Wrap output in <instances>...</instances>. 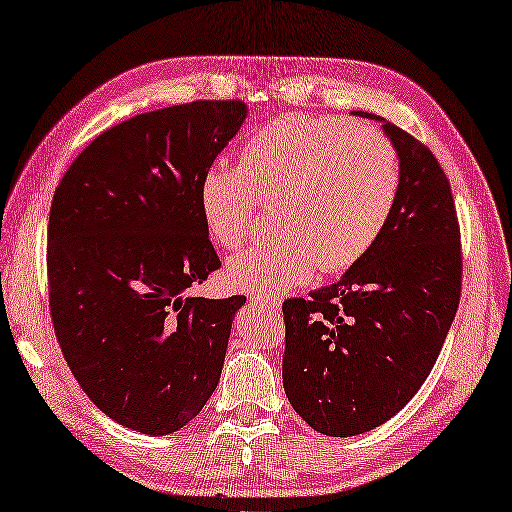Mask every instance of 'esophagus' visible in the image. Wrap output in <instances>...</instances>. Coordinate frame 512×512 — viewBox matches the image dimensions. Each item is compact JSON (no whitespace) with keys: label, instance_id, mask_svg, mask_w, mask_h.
Segmentation results:
<instances>
[{"label":"esophagus","instance_id":"34e87169","mask_svg":"<svg viewBox=\"0 0 512 512\" xmlns=\"http://www.w3.org/2000/svg\"><path fill=\"white\" fill-rule=\"evenodd\" d=\"M249 301H252V305L267 307V310H272V312L281 310V298H276V296H252Z\"/></svg>","mask_w":512,"mask_h":512}]
</instances>
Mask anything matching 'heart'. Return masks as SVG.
<instances>
[{
    "mask_svg": "<svg viewBox=\"0 0 512 512\" xmlns=\"http://www.w3.org/2000/svg\"><path fill=\"white\" fill-rule=\"evenodd\" d=\"M399 156L390 138L339 118L289 115L260 127L240 167L216 162L198 185L202 223L236 249L252 231L256 202L278 234L229 258L225 281L252 294H281L361 260L397 205Z\"/></svg>",
    "mask_w": 512,
    "mask_h": 512,
    "instance_id": "1",
    "label": "heart"
}]
</instances>
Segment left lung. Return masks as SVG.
Here are the masks:
<instances>
[{"label":"left lung","mask_w":512,"mask_h":512,"mask_svg":"<svg viewBox=\"0 0 512 512\" xmlns=\"http://www.w3.org/2000/svg\"><path fill=\"white\" fill-rule=\"evenodd\" d=\"M399 156L388 225L361 260L310 301L289 298L283 385L307 426L354 437L392 419L428 379L461 294L450 182L428 147L374 113Z\"/></svg>","instance_id":"left-lung-1"}]
</instances>
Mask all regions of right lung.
Masks as SVG:
<instances>
[{
	"mask_svg": "<svg viewBox=\"0 0 512 512\" xmlns=\"http://www.w3.org/2000/svg\"><path fill=\"white\" fill-rule=\"evenodd\" d=\"M243 102L140 113L95 138L55 189L48 305L73 376L106 417L160 437L205 408L245 296L189 289L220 267L198 207L202 173Z\"/></svg>",
	"mask_w": 512,
	"mask_h": 512,
	"instance_id": "add662e5",
	"label": "right lung"
}]
</instances>
